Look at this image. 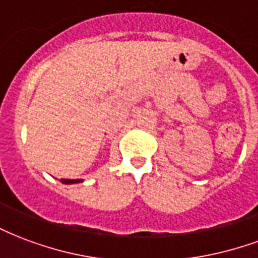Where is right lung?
Segmentation results:
<instances>
[{
    "label": "right lung",
    "instance_id": "right-lung-1",
    "mask_svg": "<svg viewBox=\"0 0 258 258\" xmlns=\"http://www.w3.org/2000/svg\"><path fill=\"white\" fill-rule=\"evenodd\" d=\"M61 182L64 184H74V183L83 182V179H61Z\"/></svg>",
    "mask_w": 258,
    "mask_h": 258
}]
</instances>
